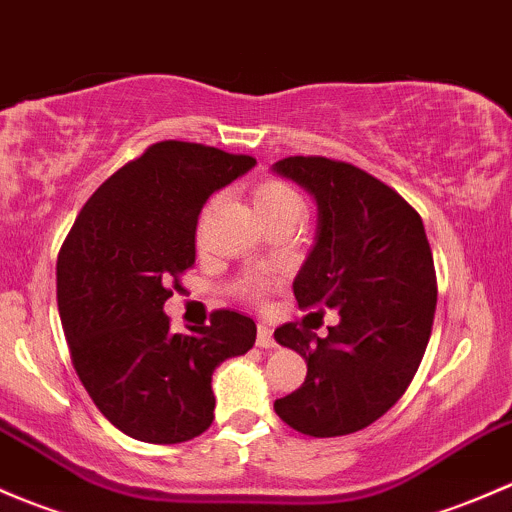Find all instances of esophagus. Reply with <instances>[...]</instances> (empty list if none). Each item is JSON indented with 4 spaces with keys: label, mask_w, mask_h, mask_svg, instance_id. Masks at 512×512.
<instances>
[{
    "label": "esophagus",
    "mask_w": 512,
    "mask_h": 512,
    "mask_svg": "<svg viewBox=\"0 0 512 512\" xmlns=\"http://www.w3.org/2000/svg\"><path fill=\"white\" fill-rule=\"evenodd\" d=\"M256 345L258 347H266V350H271V347H276V340H273V330L268 328L266 323L258 325V333H256Z\"/></svg>",
    "instance_id": "34e87169"
}]
</instances>
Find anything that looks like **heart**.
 <instances>
[{
	"label": "heart",
	"instance_id": "obj_1",
	"mask_svg": "<svg viewBox=\"0 0 512 512\" xmlns=\"http://www.w3.org/2000/svg\"><path fill=\"white\" fill-rule=\"evenodd\" d=\"M254 207L258 214H273L283 212V209H300L298 194L293 192L288 184L276 182V179H268V182H261L254 189ZM251 293H258V286L251 283Z\"/></svg>",
	"mask_w": 512,
	"mask_h": 512
}]
</instances>
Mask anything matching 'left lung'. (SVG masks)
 <instances>
[{
    "mask_svg": "<svg viewBox=\"0 0 512 512\" xmlns=\"http://www.w3.org/2000/svg\"><path fill=\"white\" fill-rule=\"evenodd\" d=\"M273 172L318 204L315 244L293 281L298 308L340 315L328 337L300 323L273 333L308 362L305 382L273 409L305 436L355 434L399 402L429 342L436 273L424 221L402 194L350 162L295 155Z\"/></svg>",
    "mask_w": 512,
    "mask_h": 512,
    "instance_id": "obj_1",
    "label": "left lung"
}]
</instances>
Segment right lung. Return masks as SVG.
Here are the masks:
<instances>
[{
    "mask_svg": "<svg viewBox=\"0 0 512 512\" xmlns=\"http://www.w3.org/2000/svg\"><path fill=\"white\" fill-rule=\"evenodd\" d=\"M256 165L165 140L120 167L83 204L56 263V295L78 379L100 414L147 444H182L212 426V374L256 342V323L217 310L172 335L165 300L194 263L207 199Z\"/></svg>",
    "mask_w": 512,
    "mask_h": 512,
    "instance_id": "add662e5",
    "label": "right lung"
}]
</instances>
